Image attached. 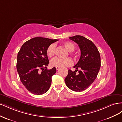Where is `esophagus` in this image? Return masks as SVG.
Segmentation results:
<instances>
[{
	"label": "esophagus",
	"mask_w": 122,
	"mask_h": 122,
	"mask_svg": "<svg viewBox=\"0 0 122 122\" xmlns=\"http://www.w3.org/2000/svg\"><path fill=\"white\" fill-rule=\"evenodd\" d=\"M56 69L57 70H58L60 69V68H59V67H56Z\"/></svg>",
	"instance_id": "1"
}]
</instances>
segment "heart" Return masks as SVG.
Returning a JSON list of instances; mask_svg holds the SVG:
<instances>
[{
	"label": "heart",
	"mask_w": 122,
	"mask_h": 122,
	"mask_svg": "<svg viewBox=\"0 0 122 122\" xmlns=\"http://www.w3.org/2000/svg\"><path fill=\"white\" fill-rule=\"evenodd\" d=\"M64 45L66 49L69 52H73L75 49V46L74 44L70 42H66L64 43ZM55 48L56 46L54 44H51L48 46L47 49V54L48 56L52 57L55 55ZM51 65L53 67H57L59 68H65L71 66L73 64L72 59L70 57L67 58H60L55 57L51 61Z\"/></svg>",
	"instance_id": "b5f03b06"
}]
</instances>
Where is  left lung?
<instances>
[{
    "label": "left lung",
    "instance_id": "left-lung-1",
    "mask_svg": "<svg viewBox=\"0 0 122 122\" xmlns=\"http://www.w3.org/2000/svg\"><path fill=\"white\" fill-rule=\"evenodd\" d=\"M69 38L78 44L81 55L78 62L74 66L77 70H69L65 81L70 90L81 92L89 87L97 78L101 67L100 55L95 44L84 36H75ZM78 68L81 69L79 71L77 70Z\"/></svg>",
    "mask_w": 122,
    "mask_h": 122
}]
</instances>
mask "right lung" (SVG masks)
Instances as JSON below:
<instances>
[{"instance_id": "obj_1", "label": "right lung", "mask_w": 122, "mask_h": 122, "mask_svg": "<svg viewBox=\"0 0 122 122\" xmlns=\"http://www.w3.org/2000/svg\"><path fill=\"white\" fill-rule=\"evenodd\" d=\"M58 40L36 37L25 42L18 53L17 70L21 81L33 94L40 95L48 91L56 68L48 70L47 49Z\"/></svg>"}]
</instances>
